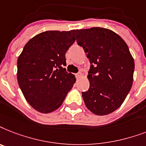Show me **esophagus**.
<instances>
[{"label":"esophagus","mask_w":146,"mask_h":146,"mask_svg":"<svg viewBox=\"0 0 146 146\" xmlns=\"http://www.w3.org/2000/svg\"><path fill=\"white\" fill-rule=\"evenodd\" d=\"M82 73H81V72H78V74H75V76H76V78H80V77H82Z\"/></svg>","instance_id":"34e87169"}]
</instances>
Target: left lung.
Instances as JSON below:
<instances>
[{"label":"left lung","instance_id":"8db88e82","mask_svg":"<svg viewBox=\"0 0 146 146\" xmlns=\"http://www.w3.org/2000/svg\"><path fill=\"white\" fill-rule=\"evenodd\" d=\"M75 36L90 62V88L82 92L85 105L95 115H108L122 105L131 89L133 58L125 41L110 29H80Z\"/></svg>","mask_w":146,"mask_h":146}]
</instances>
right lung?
<instances>
[{
	"mask_svg": "<svg viewBox=\"0 0 146 146\" xmlns=\"http://www.w3.org/2000/svg\"><path fill=\"white\" fill-rule=\"evenodd\" d=\"M74 33L75 30L41 32L29 40L19 56V86L27 102L39 112L59 108L76 81L62 67L66 51L75 40Z\"/></svg>",
	"mask_w": 146,
	"mask_h": 146,
	"instance_id": "1",
	"label": "right lung"
}]
</instances>
